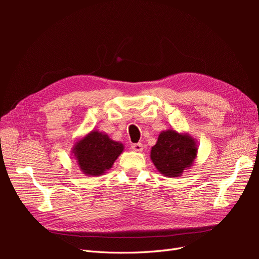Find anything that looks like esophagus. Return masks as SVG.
<instances>
[{
  "instance_id": "esophagus-1",
  "label": "esophagus",
  "mask_w": 259,
  "mask_h": 259,
  "mask_svg": "<svg viewBox=\"0 0 259 259\" xmlns=\"http://www.w3.org/2000/svg\"><path fill=\"white\" fill-rule=\"evenodd\" d=\"M132 150L135 151V152H142L144 150V146H143V144H140V143L134 144V145H132Z\"/></svg>"
}]
</instances>
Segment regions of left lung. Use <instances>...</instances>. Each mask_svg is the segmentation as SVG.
<instances>
[{
	"mask_svg": "<svg viewBox=\"0 0 259 259\" xmlns=\"http://www.w3.org/2000/svg\"><path fill=\"white\" fill-rule=\"evenodd\" d=\"M197 140L188 133L169 128L160 133L158 142L151 148L150 159L165 177H179L189 169L197 159Z\"/></svg>",
	"mask_w": 259,
	"mask_h": 259,
	"instance_id": "1",
	"label": "left lung"
}]
</instances>
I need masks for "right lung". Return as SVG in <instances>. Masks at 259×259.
Instances as JSON below:
<instances>
[{
    "label": "right lung",
    "mask_w": 259,
    "mask_h": 259,
    "mask_svg": "<svg viewBox=\"0 0 259 259\" xmlns=\"http://www.w3.org/2000/svg\"><path fill=\"white\" fill-rule=\"evenodd\" d=\"M123 151L122 143L114 142L106 133L97 130L77 139L71 150L82 173L92 177L104 175Z\"/></svg>",
    "instance_id": "obj_1"
}]
</instances>
